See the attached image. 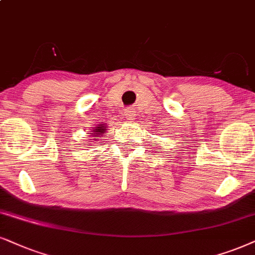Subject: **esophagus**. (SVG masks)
<instances>
[{
  "instance_id": "34e87169",
  "label": "esophagus",
  "mask_w": 255,
  "mask_h": 255,
  "mask_svg": "<svg viewBox=\"0 0 255 255\" xmlns=\"http://www.w3.org/2000/svg\"><path fill=\"white\" fill-rule=\"evenodd\" d=\"M125 117L127 120H134L135 118V111L131 107H128L125 109Z\"/></svg>"
}]
</instances>
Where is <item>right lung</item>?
Segmentation results:
<instances>
[{"mask_svg":"<svg viewBox=\"0 0 255 255\" xmlns=\"http://www.w3.org/2000/svg\"><path fill=\"white\" fill-rule=\"evenodd\" d=\"M106 130V127H105V126H99V127L98 128H96V129L94 130V131H93V135H94V136L95 137H99L100 136V135H101L102 133H104V131Z\"/></svg>","mask_w":255,"mask_h":255,"instance_id":"1","label":"right lung"}]
</instances>
